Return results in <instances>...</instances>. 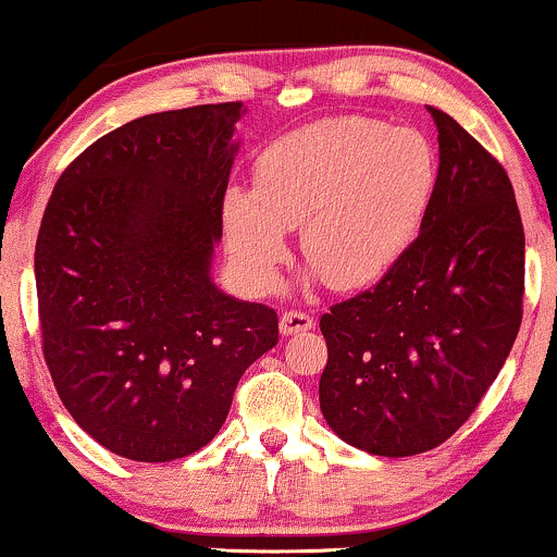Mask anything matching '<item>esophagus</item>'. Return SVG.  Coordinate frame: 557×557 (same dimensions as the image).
I'll use <instances>...</instances> for the list:
<instances>
[{
	"mask_svg": "<svg viewBox=\"0 0 557 557\" xmlns=\"http://www.w3.org/2000/svg\"><path fill=\"white\" fill-rule=\"evenodd\" d=\"M312 326H315V323H312V318L302 310H286L284 315H281V323H278L281 334H284V336L299 334V331H308Z\"/></svg>",
	"mask_w": 557,
	"mask_h": 557,
	"instance_id": "1",
	"label": "esophagus"
}]
</instances>
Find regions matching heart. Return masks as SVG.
Segmentation results:
<instances>
[{
    "label": "heart",
    "mask_w": 557,
    "mask_h": 557,
    "mask_svg": "<svg viewBox=\"0 0 557 557\" xmlns=\"http://www.w3.org/2000/svg\"><path fill=\"white\" fill-rule=\"evenodd\" d=\"M436 189L426 136L376 117H323L268 144L255 191L231 189L223 228L247 276L268 286L299 231L302 258L331 289L358 292L403 260Z\"/></svg>",
    "instance_id": "b5f03b06"
}]
</instances>
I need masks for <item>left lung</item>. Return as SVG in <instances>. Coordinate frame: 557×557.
Returning a JSON list of instances; mask_svg holds the SVG:
<instances>
[{
	"label": "left lung",
	"instance_id": "obj_1",
	"mask_svg": "<svg viewBox=\"0 0 557 557\" xmlns=\"http://www.w3.org/2000/svg\"><path fill=\"white\" fill-rule=\"evenodd\" d=\"M421 234L373 289L321 315L318 395L347 445L408 458L447 442L479 408L523 318V223L499 162L447 112Z\"/></svg>",
	"mask_w": 557,
	"mask_h": 557
}]
</instances>
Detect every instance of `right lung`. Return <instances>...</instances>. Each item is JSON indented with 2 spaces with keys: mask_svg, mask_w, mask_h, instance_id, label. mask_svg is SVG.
<instances>
[{
  "mask_svg": "<svg viewBox=\"0 0 557 557\" xmlns=\"http://www.w3.org/2000/svg\"><path fill=\"white\" fill-rule=\"evenodd\" d=\"M242 102L154 112L62 171L36 239L41 352L86 434L139 463L202 449L278 342L276 310L210 281Z\"/></svg>",
  "mask_w": 557,
  "mask_h": 557,
  "instance_id": "obj_1",
  "label": "right lung"
}]
</instances>
